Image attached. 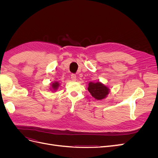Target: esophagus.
<instances>
[{
	"label": "esophagus",
	"instance_id": "obj_1",
	"mask_svg": "<svg viewBox=\"0 0 158 158\" xmlns=\"http://www.w3.org/2000/svg\"><path fill=\"white\" fill-rule=\"evenodd\" d=\"M71 80L73 81H76V76L75 74H72L71 75Z\"/></svg>",
	"mask_w": 158,
	"mask_h": 158
}]
</instances>
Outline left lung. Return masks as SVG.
I'll use <instances>...</instances> for the list:
<instances>
[{"mask_svg":"<svg viewBox=\"0 0 158 158\" xmlns=\"http://www.w3.org/2000/svg\"><path fill=\"white\" fill-rule=\"evenodd\" d=\"M88 89L92 96L99 101L106 99L110 92L109 88L101 82H90L88 84Z\"/></svg>","mask_w":158,"mask_h":158,"instance_id":"left-lung-1","label":"left lung"}]
</instances>
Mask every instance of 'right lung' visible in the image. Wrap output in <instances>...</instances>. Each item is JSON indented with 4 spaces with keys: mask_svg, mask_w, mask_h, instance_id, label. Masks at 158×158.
Returning a JSON list of instances; mask_svg holds the SVG:
<instances>
[{
    "mask_svg": "<svg viewBox=\"0 0 158 158\" xmlns=\"http://www.w3.org/2000/svg\"><path fill=\"white\" fill-rule=\"evenodd\" d=\"M50 84L51 85L49 87V90L51 91L52 92H55L57 90V89H58L59 87L60 86V83L56 82V81H55L54 82H51Z\"/></svg>",
    "mask_w": 158,
    "mask_h": 158,
    "instance_id": "obj_1",
    "label": "right lung"
}]
</instances>
